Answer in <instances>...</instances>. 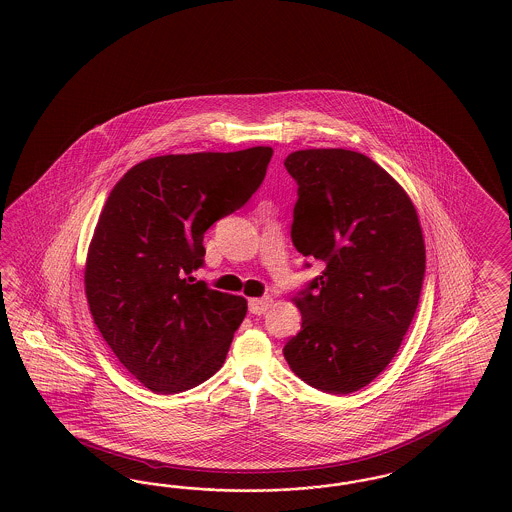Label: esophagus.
Listing matches in <instances>:
<instances>
[{"label": "esophagus", "instance_id": "1", "mask_svg": "<svg viewBox=\"0 0 512 512\" xmlns=\"http://www.w3.org/2000/svg\"><path fill=\"white\" fill-rule=\"evenodd\" d=\"M270 299L268 297H259V299H251L249 301V311L253 313V315H265L268 313V309H270Z\"/></svg>", "mask_w": 512, "mask_h": 512}]
</instances>
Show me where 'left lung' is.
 <instances>
[{
    "instance_id": "obj_1",
    "label": "left lung",
    "mask_w": 512,
    "mask_h": 512,
    "mask_svg": "<svg viewBox=\"0 0 512 512\" xmlns=\"http://www.w3.org/2000/svg\"><path fill=\"white\" fill-rule=\"evenodd\" d=\"M284 165L299 186L293 245L326 265L293 297L301 332L284 357L317 390H361L390 365L418 307L426 268L418 213L363 153L299 149Z\"/></svg>"
}]
</instances>
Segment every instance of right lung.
<instances>
[{
	"label": "right lung",
	"mask_w": 512,
	"mask_h": 512,
	"mask_svg": "<svg viewBox=\"0 0 512 512\" xmlns=\"http://www.w3.org/2000/svg\"><path fill=\"white\" fill-rule=\"evenodd\" d=\"M272 147L151 157L107 197L88 247L90 313L122 366L155 393L219 370L247 313L240 295L196 282L203 234L261 186Z\"/></svg>",
	"instance_id": "right-lung-1"
}]
</instances>
